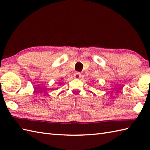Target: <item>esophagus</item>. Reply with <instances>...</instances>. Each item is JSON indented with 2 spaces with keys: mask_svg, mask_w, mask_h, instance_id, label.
I'll return each instance as SVG.
<instances>
[{
  "mask_svg": "<svg viewBox=\"0 0 150 150\" xmlns=\"http://www.w3.org/2000/svg\"><path fill=\"white\" fill-rule=\"evenodd\" d=\"M74 77L76 78V79H79L81 77V73L80 72H75L74 73Z\"/></svg>",
  "mask_w": 150,
  "mask_h": 150,
  "instance_id": "1",
  "label": "esophagus"
}]
</instances>
